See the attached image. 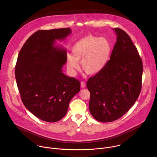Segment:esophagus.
<instances>
[{
	"instance_id": "1",
	"label": "esophagus",
	"mask_w": 157,
	"mask_h": 157,
	"mask_svg": "<svg viewBox=\"0 0 157 157\" xmlns=\"http://www.w3.org/2000/svg\"><path fill=\"white\" fill-rule=\"evenodd\" d=\"M86 84L85 82H81V83H80L81 88H85V87H86Z\"/></svg>"
}]
</instances>
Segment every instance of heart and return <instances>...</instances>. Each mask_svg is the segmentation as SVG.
<instances>
[{
    "label": "heart",
    "mask_w": 157,
    "mask_h": 157,
    "mask_svg": "<svg viewBox=\"0 0 157 157\" xmlns=\"http://www.w3.org/2000/svg\"><path fill=\"white\" fill-rule=\"evenodd\" d=\"M112 44L106 37L94 35L86 36L72 47V54L67 56V65L74 72L79 68L81 61L83 70L89 75L100 72L106 66L112 52Z\"/></svg>",
    "instance_id": "heart-1"
}]
</instances>
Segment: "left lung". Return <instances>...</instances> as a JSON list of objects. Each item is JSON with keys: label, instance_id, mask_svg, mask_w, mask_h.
<instances>
[{"label": "left lung", "instance_id": "left-lung-1", "mask_svg": "<svg viewBox=\"0 0 157 157\" xmlns=\"http://www.w3.org/2000/svg\"><path fill=\"white\" fill-rule=\"evenodd\" d=\"M117 42L106 66L87 82L89 109L101 122L115 121L134 105L141 90L143 63L137 49L123 29H114Z\"/></svg>", "mask_w": 157, "mask_h": 157}]
</instances>
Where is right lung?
Wrapping results in <instances>:
<instances>
[{
  "mask_svg": "<svg viewBox=\"0 0 157 157\" xmlns=\"http://www.w3.org/2000/svg\"><path fill=\"white\" fill-rule=\"evenodd\" d=\"M71 33L69 28L39 30L21 48L15 76L26 108L39 119L56 122L67 112L69 103L80 90V82L67 77L62 67L66 50L54 46Z\"/></svg>",
  "mask_w": 157,
  "mask_h": 157,
  "instance_id": "obj_1",
  "label": "right lung"
}]
</instances>
